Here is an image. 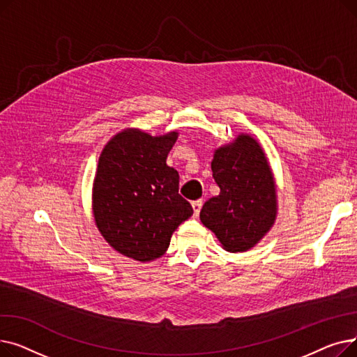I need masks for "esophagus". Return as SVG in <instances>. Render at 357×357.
I'll use <instances>...</instances> for the list:
<instances>
[{
  "label": "esophagus",
  "mask_w": 357,
  "mask_h": 357,
  "mask_svg": "<svg viewBox=\"0 0 357 357\" xmlns=\"http://www.w3.org/2000/svg\"><path fill=\"white\" fill-rule=\"evenodd\" d=\"M202 208V199H197L192 202V210H194V217H198L199 211Z\"/></svg>",
  "instance_id": "34e87169"
}]
</instances>
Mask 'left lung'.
Listing matches in <instances>:
<instances>
[{"mask_svg": "<svg viewBox=\"0 0 357 357\" xmlns=\"http://www.w3.org/2000/svg\"><path fill=\"white\" fill-rule=\"evenodd\" d=\"M220 194L202 205L201 222L210 229L222 249L246 252L273 226L276 185L264 149L241 133L218 147L211 162Z\"/></svg>", "mask_w": 357, "mask_h": 357, "instance_id": "1", "label": "left lung"}]
</instances>
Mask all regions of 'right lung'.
I'll return each mask as SVG.
<instances>
[{
    "label": "right lung",
    "instance_id": "right-lung-1",
    "mask_svg": "<svg viewBox=\"0 0 357 357\" xmlns=\"http://www.w3.org/2000/svg\"><path fill=\"white\" fill-rule=\"evenodd\" d=\"M178 131L150 136L126 128L100 155L92 186V211L108 245L139 261L165 255L172 233L192 215L179 194V175L166 165Z\"/></svg>",
    "mask_w": 357,
    "mask_h": 357
}]
</instances>
